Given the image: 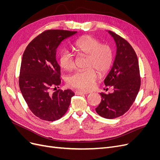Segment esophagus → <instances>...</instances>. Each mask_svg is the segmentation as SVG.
I'll use <instances>...</instances> for the list:
<instances>
[{
  "instance_id": "34e87169",
  "label": "esophagus",
  "mask_w": 160,
  "mask_h": 160,
  "mask_svg": "<svg viewBox=\"0 0 160 160\" xmlns=\"http://www.w3.org/2000/svg\"><path fill=\"white\" fill-rule=\"evenodd\" d=\"M75 94L81 95H87V94H88V93H87V92H83V91H76Z\"/></svg>"
}]
</instances>
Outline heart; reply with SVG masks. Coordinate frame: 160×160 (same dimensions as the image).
I'll use <instances>...</instances> for the list:
<instances>
[{
	"mask_svg": "<svg viewBox=\"0 0 160 160\" xmlns=\"http://www.w3.org/2000/svg\"><path fill=\"white\" fill-rule=\"evenodd\" d=\"M73 49L78 54L87 55L85 67L88 68L77 71L69 75L67 83L71 88L89 91L93 88L98 78L94 70L103 74L111 68L114 59L113 49L110 45L102 44L98 38L91 36H85L77 39L73 44ZM58 61L60 67L65 70H71L75 67L74 57L67 50L60 52Z\"/></svg>",
	"mask_w": 160,
	"mask_h": 160,
	"instance_id": "obj_1",
	"label": "heart"
}]
</instances>
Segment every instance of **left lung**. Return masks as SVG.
Listing matches in <instances>:
<instances>
[{
  "label": "left lung",
  "mask_w": 160,
  "mask_h": 160,
  "mask_svg": "<svg viewBox=\"0 0 160 160\" xmlns=\"http://www.w3.org/2000/svg\"><path fill=\"white\" fill-rule=\"evenodd\" d=\"M109 32L116 42L117 54L104 83L113 92L100 93L101 101L95 111L101 117L113 119L123 115L132 105L141 85V77L138 57L132 45L116 33Z\"/></svg>",
  "instance_id": "8db88e82"
}]
</instances>
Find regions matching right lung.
Here are the masks:
<instances>
[{
	"instance_id": "right-lung-1",
	"label": "right lung",
	"mask_w": 160,
	"mask_h": 160,
	"mask_svg": "<svg viewBox=\"0 0 160 160\" xmlns=\"http://www.w3.org/2000/svg\"><path fill=\"white\" fill-rule=\"evenodd\" d=\"M77 31L49 29L32 40L24 51L18 84L31 112L42 120L53 122L61 118L75 94L69 89L57 90L61 84L60 66L56 49L62 41ZM54 88L56 91L51 93Z\"/></svg>"
}]
</instances>
